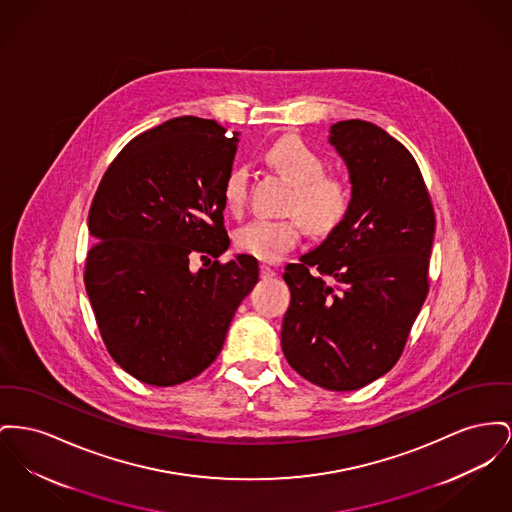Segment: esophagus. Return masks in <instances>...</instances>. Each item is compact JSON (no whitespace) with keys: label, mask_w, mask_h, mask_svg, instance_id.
Here are the masks:
<instances>
[{"label":"esophagus","mask_w":512,"mask_h":512,"mask_svg":"<svg viewBox=\"0 0 512 512\" xmlns=\"http://www.w3.org/2000/svg\"><path fill=\"white\" fill-rule=\"evenodd\" d=\"M261 276L263 278H272V276H276V271L271 269V267H267V265H261Z\"/></svg>","instance_id":"1"}]
</instances>
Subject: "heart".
I'll return each mask as SVG.
<instances>
[{"instance_id": "obj_1", "label": "heart", "mask_w": 512, "mask_h": 512, "mask_svg": "<svg viewBox=\"0 0 512 512\" xmlns=\"http://www.w3.org/2000/svg\"><path fill=\"white\" fill-rule=\"evenodd\" d=\"M267 158L272 166L292 181L294 195L290 211L298 212L305 228L315 236L332 232L350 209L346 181L325 176V160L298 137H282L272 145ZM222 197L228 209L240 211L247 197V168L228 172ZM301 223L292 218H253L236 232V245L243 253L261 261H276L300 240Z\"/></svg>"}]
</instances>
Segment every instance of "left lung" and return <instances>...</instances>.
Segmentation results:
<instances>
[{
  "label": "left lung",
  "instance_id": "1",
  "mask_svg": "<svg viewBox=\"0 0 512 512\" xmlns=\"http://www.w3.org/2000/svg\"><path fill=\"white\" fill-rule=\"evenodd\" d=\"M352 185L344 220L286 265L282 352L303 379L358 391L398 361L427 296L435 214L408 149L371 121L334 123Z\"/></svg>",
  "mask_w": 512,
  "mask_h": 512
}]
</instances>
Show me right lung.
Instances as JSON below:
<instances>
[{
	"label": "right lung",
	"instance_id": "add662e5",
	"mask_svg": "<svg viewBox=\"0 0 512 512\" xmlns=\"http://www.w3.org/2000/svg\"><path fill=\"white\" fill-rule=\"evenodd\" d=\"M238 135L195 116L164 121L123 147L92 199V311L110 356L147 385L203 373L259 280L251 255L211 259L230 247L222 185ZM195 254L201 270L190 267Z\"/></svg>",
	"mask_w": 512,
	"mask_h": 512
}]
</instances>
